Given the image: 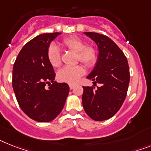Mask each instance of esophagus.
I'll list each match as a JSON object with an SVG mask.
<instances>
[{
	"instance_id": "1",
	"label": "esophagus",
	"mask_w": 151,
	"mask_h": 151,
	"mask_svg": "<svg viewBox=\"0 0 151 151\" xmlns=\"http://www.w3.org/2000/svg\"><path fill=\"white\" fill-rule=\"evenodd\" d=\"M69 87H70V89L71 90V89H73V87H75V84H72V83H70Z\"/></svg>"
}]
</instances>
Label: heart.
I'll list each match as a JSON object with an SVG mask.
<instances>
[{
  "label": "heart",
  "mask_w": 151,
  "mask_h": 151,
  "mask_svg": "<svg viewBox=\"0 0 151 151\" xmlns=\"http://www.w3.org/2000/svg\"><path fill=\"white\" fill-rule=\"evenodd\" d=\"M62 44L65 47L77 53L78 60L85 64L87 67H91L97 60V51L93 46H85V42L77 37H69L62 40ZM48 61L53 67L57 68L61 64L60 50L56 44H51L47 50ZM84 73V69L82 66H66L58 71V78L60 81L69 83H75Z\"/></svg>",
  "instance_id": "obj_1"
}]
</instances>
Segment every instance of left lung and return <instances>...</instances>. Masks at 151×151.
Here are the masks:
<instances>
[{
    "mask_svg": "<svg viewBox=\"0 0 151 151\" xmlns=\"http://www.w3.org/2000/svg\"><path fill=\"white\" fill-rule=\"evenodd\" d=\"M98 48V58L87 78L98 83L94 89L83 87L82 104L86 114L94 121L110 119L120 110L127 96L130 82L128 62L118 46L105 35L84 32Z\"/></svg>",
    "mask_w": 151,
    "mask_h": 151,
    "instance_id": "left-lung-1",
    "label": "left lung"
}]
</instances>
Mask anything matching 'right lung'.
I'll list each match as a JSON object with an SVG mask.
<instances>
[{
	"label": "right lung",
	"instance_id": "obj_1",
	"mask_svg": "<svg viewBox=\"0 0 151 151\" xmlns=\"http://www.w3.org/2000/svg\"><path fill=\"white\" fill-rule=\"evenodd\" d=\"M60 35L56 32L35 37L23 47L14 64L12 85L19 106L37 122L56 118L69 93L68 83L54 81V70L47 56L50 44ZM50 82L52 86L46 89L45 86Z\"/></svg>",
	"mask_w": 151,
	"mask_h": 151
}]
</instances>
